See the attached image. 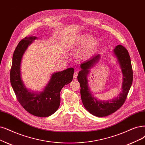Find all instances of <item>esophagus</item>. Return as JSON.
Wrapping results in <instances>:
<instances>
[{"instance_id":"esophagus-1","label":"esophagus","mask_w":145,"mask_h":145,"mask_svg":"<svg viewBox=\"0 0 145 145\" xmlns=\"http://www.w3.org/2000/svg\"><path fill=\"white\" fill-rule=\"evenodd\" d=\"M78 76V72L77 71H75L74 72V74H73V77L74 78H76Z\"/></svg>"}]
</instances>
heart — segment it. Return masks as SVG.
<instances>
[{
  "label": "heart",
  "instance_id": "b5f03b06",
  "mask_svg": "<svg viewBox=\"0 0 145 145\" xmlns=\"http://www.w3.org/2000/svg\"><path fill=\"white\" fill-rule=\"evenodd\" d=\"M90 37L91 35L88 33L80 34L70 41L68 44L70 47H73L81 45L85 42L79 52V57L82 60L87 59L91 56L99 46L97 39L94 37L90 38Z\"/></svg>",
  "mask_w": 145,
  "mask_h": 145
}]
</instances>
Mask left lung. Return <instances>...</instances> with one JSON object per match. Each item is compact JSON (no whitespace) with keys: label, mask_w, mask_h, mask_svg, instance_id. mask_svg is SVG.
I'll use <instances>...</instances> for the list:
<instances>
[{"label":"left lung","mask_w":145,"mask_h":145,"mask_svg":"<svg viewBox=\"0 0 145 145\" xmlns=\"http://www.w3.org/2000/svg\"><path fill=\"white\" fill-rule=\"evenodd\" d=\"M114 55L116 58L122 73V91L114 99L100 100L96 99L91 92L87 76L92 68L97 63L100 55L97 54L81 64V70L79 72L78 81L81 87V96L82 103L90 114L104 117L114 113L124 103L133 82V69L131 59L128 51L121 45H117L114 50Z\"/></svg>","instance_id":"8db88e82"}]
</instances>
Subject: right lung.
<instances>
[{"instance_id": "add662e5", "label": "right lung", "mask_w": 145, "mask_h": 145, "mask_svg": "<svg viewBox=\"0 0 145 145\" xmlns=\"http://www.w3.org/2000/svg\"><path fill=\"white\" fill-rule=\"evenodd\" d=\"M37 38L25 37L16 47L12 57L10 81L16 97L29 113L39 117H47L57 110L60 104V91L65 85L72 82L74 69L54 73L42 91L36 93L26 88L21 75V64L26 50Z\"/></svg>"}]
</instances>
